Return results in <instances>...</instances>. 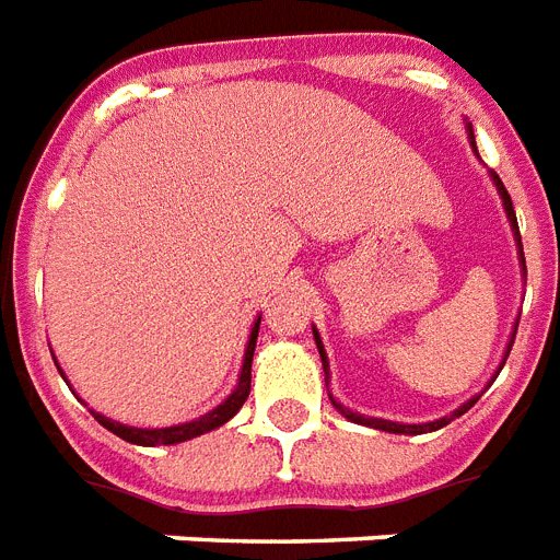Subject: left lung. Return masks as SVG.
Masks as SVG:
<instances>
[{
  "label": "left lung",
  "instance_id": "1",
  "mask_svg": "<svg viewBox=\"0 0 560 560\" xmlns=\"http://www.w3.org/2000/svg\"><path fill=\"white\" fill-rule=\"evenodd\" d=\"M471 143H475V135H471ZM494 184H498V192H501L503 207H506V215H509V221H512V230H515L517 247H521V233H517V218H515V209H512V198H509L506 186L501 184V177H498V175H494ZM521 265H524V270H526L524 247H521ZM313 336H316V348H319V353H322V365H325V374H327V357H325V348H322V339H319V334H316V330H313ZM509 351H512V345H509ZM330 402H334L336 411L345 413V417H348V420L362 422V425H374V429L390 431V434H422V431H438V429H443L445 422L454 420V417H460V413L469 411V408L475 406V402H477V397H475V399H469V402H466V406H463V408H457V411H454L452 417H443V420L425 422V425H399V422H388V420H368V417H359V413H353V411H348V408H345V406H339V402H336L334 397H330Z\"/></svg>",
  "mask_w": 560,
  "mask_h": 560
}]
</instances>
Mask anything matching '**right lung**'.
I'll return each mask as SVG.
<instances>
[{
  "label": "right lung",
  "instance_id": "right-lung-1",
  "mask_svg": "<svg viewBox=\"0 0 560 560\" xmlns=\"http://www.w3.org/2000/svg\"><path fill=\"white\" fill-rule=\"evenodd\" d=\"M258 325L261 319L256 322L253 327V334H249V345H247V353H244V368H241V376H238V385L230 397L215 408V411H209L207 417L201 420H192V422H184V425H170V429H131V425H120V422L108 420L103 413H94L97 422L103 429H108L112 434L122 438L126 443H138V445H172V443H184V440H192L198 434H207V431L218 429V425H224L226 420H233L235 411L244 406V399L249 397V368H253V353H256V339H258Z\"/></svg>",
  "mask_w": 560,
  "mask_h": 560
}]
</instances>
